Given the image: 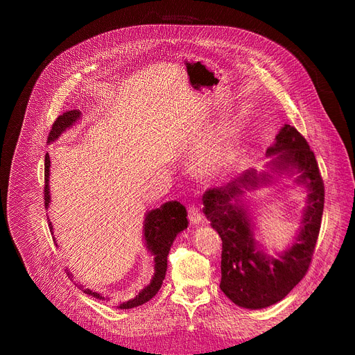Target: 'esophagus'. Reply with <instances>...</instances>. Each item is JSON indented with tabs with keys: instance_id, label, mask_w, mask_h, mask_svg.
Masks as SVG:
<instances>
[{
	"instance_id": "obj_1",
	"label": "esophagus",
	"mask_w": 355,
	"mask_h": 355,
	"mask_svg": "<svg viewBox=\"0 0 355 355\" xmlns=\"http://www.w3.org/2000/svg\"><path fill=\"white\" fill-rule=\"evenodd\" d=\"M189 220L190 223H193V225H200L202 220V214L194 202L189 206Z\"/></svg>"
}]
</instances>
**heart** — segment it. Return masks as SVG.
<instances>
[{
	"mask_svg": "<svg viewBox=\"0 0 355 355\" xmlns=\"http://www.w3.org/2000/svg\"><path fill=\"white\" fill-rule=\"evenodd\" d=\"M232 157L229 142L217 137L210 144L204 145L198 153V164L206 173H216L225 168Z\"/></svg>",
	"mask_w": 355,
	"mask_h": 355,
	"instance_id": "1",
	"label": "heart"
}]
</instances>
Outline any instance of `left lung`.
<instances>
[{
  "mask_svg": "<svg viewBox=\"0 0 355 355\" xmlns=\"http://www.w3.org/2000/svg\"><path fill=\"white\" fill-rule=\"evenodd\" d=\"M266 154H277L272 161L277 171L300 173L296 181L304 182L309 191L300 234L282 254L270 257L257 248L246 204L240 201L246 190L270 182V175L248 171L202 196V211L223 241L220 289L232 302L249 309L279 302L302 281L318 240L325 201L318 162L296 128L285 125Z\"/></svg>",
  "mask_w": 355,
  "mask_h": 355,
  "instance_id": "8db88e82",
  "label": "left lung"
}]
</instances>
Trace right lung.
<instances>
[{
  "instance_id": "1",
  "label": "right lung",
  "mask_w": 355,
  "mask_h": 355,
  "mask_svg": "<svg viewBox=\"0 0 355 355\" xmlns=\"http://www.w3.org/2000/svg\"><path fill=\"white\" fill-rule=\"evenodd\" d=\"M82 112L79 110H69L62 114L58 119H55L51 125V129L47 137V142H53L54 139H58L67 128H70L74 122H76L80 118ZM49 174H50V158L49 154H46L44 159V206L47 209L49 202H50V193H49ZM189 226V220H187V210L178 201H168L159 209L151 210L146 217H145V225H144V237H145V243L146 248L154 256V276L153 281L148 286H145L134 300H129L126 302L119 304L116 308L119 309H130L139 305H144L148 302L151 297L157 295L159 291L162 281L165 277L166 272V256L170 253L171 245L174 239L180 232L184 229H187ZM49 227L50 232H53L51 223L49 221ZM55 243V241H54ZM69 276L71 273L67 272ZM78 285V284H76ZM86 295H90L95 297V300L99 301H107L109 297L99 293V292H93L92 289H85L83 285H78Z\"/></svg>"
}]
</instances>
